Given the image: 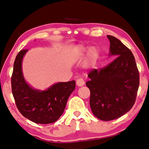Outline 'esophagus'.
<instances>
[{
	"instance_id": "1",
	"label": "esophagus",
	"mask_w": 149,
	"mask_h": 149,
	"mask_svg": "<svg viewBox=\"0 0 149 149\" xmlns=\"http://www.w3.org/2000/svg\"><path fill=\"white\" fill-rule=\"evenodd\" d=\"M76 84L78 86H83L84 84V81L83 79H79L76 81Z\"/></svg>"
}]
</instances>
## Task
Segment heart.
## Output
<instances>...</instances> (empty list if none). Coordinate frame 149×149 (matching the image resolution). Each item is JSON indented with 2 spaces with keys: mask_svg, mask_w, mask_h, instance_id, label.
<instances>
[{
  "mask_svg": "<svg viewBox=\"0 0 149 149\" xmlns=\"http://www.w3.org/2000/svg\"><path fill=\"white\" fill-rule=\"evenodd\" d=\"M87 54V59H88V62L92 64V65H94L97 61L99 55V50L98 49L94 47V46H92L90 48L88 47H84V46H81L78 49L77 54L76 55V59L78 60L81 59V57L84 56Z\"/></svg>",
  "mask_w": 149,
  "mask_h": 149,
  "instance_id": "b5f03b06",
  "label": "heart"
}]
</instances>
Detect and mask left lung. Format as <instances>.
Here are the masks:
<instances>
[{
  "label": "left lung",
  "mask_w": 149,
  "mask_h": 149,
  "mask_svg": "<svg viewBox=\"0 0 149 149\" xmlns=\"http://www.w3.org/2000/svg\"><path fill=\"white\" fill-rule=\"evenodd\" d=\"M110 40L109 55L116 59L107 66L94 69L86 85L90 91V105L96 118L110 121L120 118L135 103L139 74L135 58L130 49L115 37Z\"/></svg>",
  "instance_id": "8db88e82"
}]
</instances>
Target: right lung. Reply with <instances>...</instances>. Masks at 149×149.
<instances>
[{"label":"right lung","mask_w":149,"mask_h":149,"mask_svg":"<svg viewBox=\"0 0 149 149\" xmlns=\"http://www.w3.org/2000/svg\"><path fill=\"white\" fill-rule=\"evenodd\" d=\"M28 49H22L15 60L11 89L17 109L29 120L39 124L56 121L65 110L67 101L75 88V81L60 82L46 90H36L26 82L22 70L23 57Z\"/></svg>","instance_id":"obj_1"}]
</instances>
